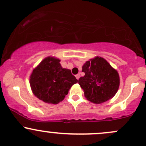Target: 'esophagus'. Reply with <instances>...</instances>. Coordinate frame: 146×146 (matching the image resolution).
<instances>
[{
  "instance_id": "obj_1",
  "label": "esophagus",
  "mask_w": 146,
  "mask_h": 146,
  "mask_svg": "<svg viewBox=\"0 0 146 146\" xmlns=\"http://www.w3.org/2000/svg\"><path fill=\"white\" fill-rule=\"evenodd\" d=\"M79 77H80V74H78L76 75V79H79Z\"/></svg>"
}]
</instances>
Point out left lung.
Returning a JSON list of instances; mask_svg holds the SVG:
<instances>
[{
    "mask_svg": "<svg viewBox=\"0 0 146 146\" xmlns=\"http://www.w3.org/2000/svg\"><path fill=\"white\" fill-rule=\"evenodd\" d=\"M85 75L79 79L84 95L90 102L102 104L116 94L120 85L117 72L105 59L95 57L83 65Z\"/></svg>",
    "mask_w": 146,
    "mask_h": 146,
    "instance_id": "obj_1",
    "label": "left lung"
}]
</instances>
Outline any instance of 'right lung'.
Returning a JSON list of instances; mask_svg holds the SVG:
<instances>
[{"label": "right lung", "instance_id": "obj_1", "mask_svg": "<svg viewBox=\"0 0 146 146\" xmlns=\"http://www.w3.org/2000/svg\"><path fill=\"white\" fill-rule=\"evenodd\" d=\"M60 60L47 57L35 67L30 76V85L37 98L57 104L65 98L68 90L78 82L71 70L62 68Z\"/></svg>", "mask_w": 146, "mask_h": 146}]
</instances>
